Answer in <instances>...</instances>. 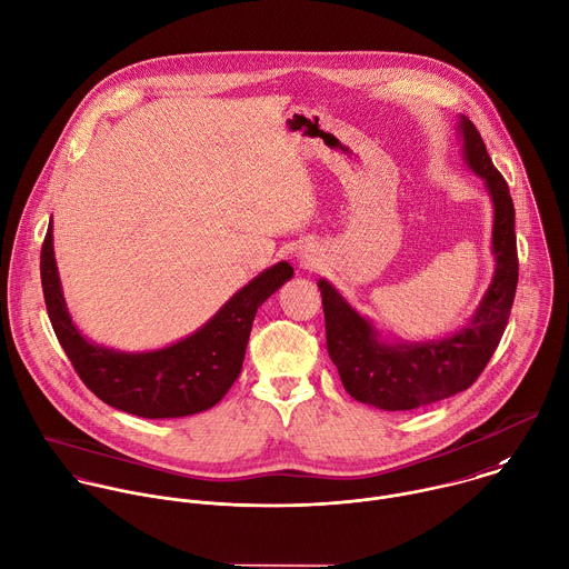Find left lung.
<instances>
[{"instance_id":"1","label":"left lung","mask_w":569,"mask_h":569,"mask_svg":"<svg viewBox=\"0 0 569 569\" xmlns=\"http://www.w3.org/2000/svg\"><path fill=\"white\" fill-rule=\"evenodd\" d=\"M459 141L468 168L483 179L495 208V277L468 323L439 339H390L328 279L317 283L323 299L328 355L341 383L352 399L379 410H415L468 390L495 355L515 303L519 257L510 188L466 114L459 117Z\"/></svg>"}]
</instances>
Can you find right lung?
I'll list each match as a JSON object with an SVG mask.
<instances>
[{
    "label": "right lung",
    "mask_w": 569,
    "mask_h": 569,
    "mask_svg": "<svg viewBox=\"0 0 569 569\" xmlns=\"http://www.w3.org/2000/svg\"><path fill=\"white\" fill-rule=\"evenodd\" d=\"M41 288L52 330L86 388L103 403L143 419H177L217 406L237 381L261 303L295 270L288 261L257 274L192 335L157 350L123 352L99 346L74 326L52 248V223L41 246Z\"/></svg>",
    "instance_id": "right-lung-1"
}]
</instances>
